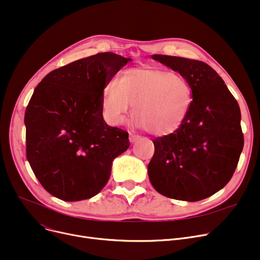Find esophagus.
I'll list each match as a JSON object with an SVG mask.
<instances>
[{
	"label": "esophagus",
	"mask_w": 260,
	"mask_h": 260,
	"mask_svg": "<svg viewBox=\"0 0 260 260\" xmlns=\"http://www.w3.org/2000/svg\"><path fill=\"white\" fill-rule=\"evenodd\" d=\"M139 140H141V137L140 136H138V135H129V141L132 142V143H135V142H138Z\"/></svg>",
	"instance_id": "34e87169"
}]
</instances>
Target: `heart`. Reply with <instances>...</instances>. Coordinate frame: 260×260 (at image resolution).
Wrapping results in <instances>:
<instances>
[{
    "label": "heart",
    "instance_id": "obj_1",
    "mask_svg": "<svg viewBox=\"0 0 260 260\" xmlns=\"http://www.w3.org/2000/svg\"><path fill=\"white\" fill-rule=\"evenodd\" d=\"M102 108L107 121L119 125L132 104V123L157 137L178 131L193 105V91L187 79L155 65L131 67L123 72L118 85L108 83L102 91Z\"/></svg>",
    "mask_w": 260,
    "mask_h": 260
}]
</instances>
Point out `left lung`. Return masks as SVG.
I'll return each instance as SVG.
<instances>
[{"label": "left lung", "instance_id": "left-lung-1", "mask_svg": "<svg viewBox=\"0 0 260 260\" xmlns=\"http://www.w3.org/2000/svg\"><path fill=\"white\" fill-rule=\"evenodd\" d=\"M152 59L187 79L193 105L178 131L153 141L149 181L169 198L206 199L224 187L236 170L243 148L239 105L208 64L166 54H153Z\"/></svg>", "mask_w": 260, "mask_h": 260}]
</instances>
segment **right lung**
<instances>
[{
  "instance_id": "1",
  "label": "right lung",
  "mask_w": 260,
  "mask_h": 260,
  "mask_svg": "<svg viewBox=\"0 0 260 260\" xmlns=\"http://www.w3.org/2000/svg\"><path fill=\"white\" fill-rule=\"evenodd\" d=\"M131 58L100 52L46 75L26 108V156L37 179L64 201L100 193L128 133L106 124L102 91Z\"/></svg>"
}]
</instances>
